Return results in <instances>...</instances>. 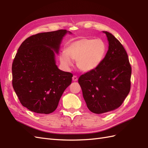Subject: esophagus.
<instances>
[{"label":"esophagus","instance_id":"obj_1","mask_svg":"<svg viewBox=\"0 0 148 148\" xmlns=\"http://www.w3.org/2000/svg\"><path fill=\"white\" fill-rule=\"evenodd\" d=\"M78 79V78L76 76H73V77H72V81H77Z\"/></svg>","mask_w":148,"mask_h":148}]
</instances>
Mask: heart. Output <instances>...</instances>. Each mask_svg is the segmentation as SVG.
<instances>
[{
  "mask_svg": "<svg viewBox=\"0 0 148 148\" xmlns=\"http://www.w3.org/2000/svg\"><path fill=\"white\" fill-rule=\"evenodd\" d=\"M106 53V45L102 39L81 38L69 44L65 53L60 54L59 60L63 67L67 69L72 65L71 60H76L79 70L89 72L99 67Z\"/></svg>",
  "mask_w": 148,
  "mask_h": 148,
  "instance_id": "heart-1",
  "label": "heart"
}]
</instances>
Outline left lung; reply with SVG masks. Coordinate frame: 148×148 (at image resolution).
I'll use <instances>...</instances> for the list:
<instances>
[{"label": "left lung", "mask_w": 148, "mask_h": 148, "mask_svg": "<svg viewBox=\"0 0 148 148\" xmlns=\"http://www.w3.org/2000/svg\"><path fill=\"white\" fill-rule=\"evenodd\" d=\"M109 46L98 67L79 77L88 108L95 114H102L118 108L130 90L131 66L128 55L120 42L107 31Z\"/></svg>", "instance_id": "8db88e82"}]
</instances>
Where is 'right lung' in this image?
<instances>
[{
	"label": "right lung",
	"mask_w": 148,
	"mask_h": 148,
	"mask_svg": "<svg viewBox=\"0 0 148 148\" xmlns=\"http://www.w3.org/2000/svg\"><path fill=\"white\" fill-rule=\"evenodd\" d=\"M66 30L43 32L22 42L12 65V86L22 106L39 114H49L57 108L73 76L56 64Z\"/></svg>",
	"instance_id": "add662e5"
}]
</instances>
